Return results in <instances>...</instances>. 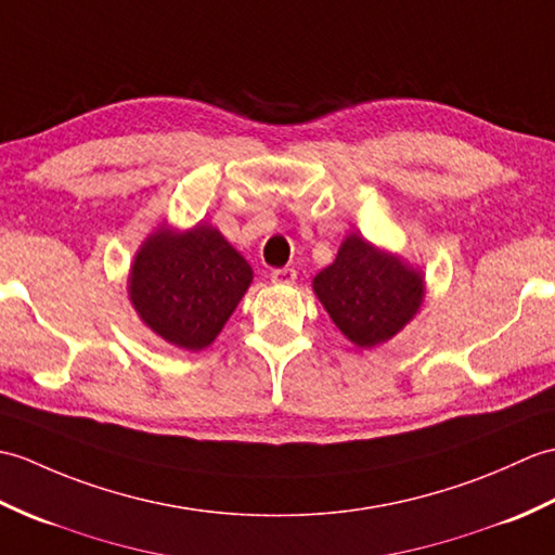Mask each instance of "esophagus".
Listing matches in <instances>:
<instances>
[{
    "mask_svg": "<svg viewBox=\"0 0 555 555\" xmlns=\"http://www.w3.org/2000/svg\"><path fill=\"white\" fill-rule=\"evenodd\" d=\"M270 280H273L275 285H294V282H297V270H294V268H275L273 273H270Z\"/></svg>",
    "mask_w": 555,
    "mask_h": 555,
    "instance_id": "34e87169",
    "label": "esophagus"
}]
</instances>
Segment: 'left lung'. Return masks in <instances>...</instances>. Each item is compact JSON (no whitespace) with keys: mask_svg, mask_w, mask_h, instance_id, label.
Masks as SVG:
<instances>
[{"mask_svg":"<svg viewBox=\"0 0 555 555\" xmlns=\"http://www.w3.org/2000/svg\"><path fill=\"white\" fill-rule=\"evenodd\" d=\"M313 292L344 337L356 347L373 349L421 311L425 278L401 256L349 235L335 261L313 278Z\"/></svg>","mask_w":555,"mask_h":555,"instance_id":"left-lung-1","label":"left lung"}]
</instances>
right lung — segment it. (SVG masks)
Returning <instances> with one entry per match:
<instances>
[{
	"label": "right lung",
	"mask_w": 555,
	"mask_h": 555,
	"mask_svg": "<svg viewBox=\"0 0 555 555\" xmlns=\"http://www.w3.org/2000/svg\"><path fill=\"white\" fill-rule=\"evenodd\" d=\"M251 280V266L214 225H158L134 254L128 297L158 337L199 351L218 337Z\"/></svg>",
	"instance_id": "add662e5"
}]
</instances>
